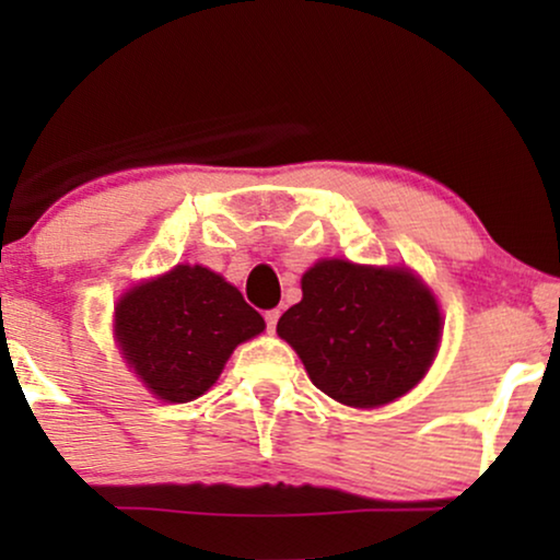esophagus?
<instances>
[{"mask_svg": "<svg viewBox=\"0 0 560 560\" xmlns=\"http://www.w3.org/2000/svg\"><path fill=\"white\" fill-rule=\"evenodd\" d=\"M278 318H280V311L272 308V311H265V324H267V331H275V326H278Z\"/></svg>", "mask_w": 560, "mask_h": 560, "instance_id": "esophagus-1", "label": "esophagus"}]
</instances>
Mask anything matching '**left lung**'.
Instances as JSON below:
<instances>
[{"instance_id":"1","label":"left lung","mask_w":560,"mask_h":560,"mask_svg":"<svg viewBox=\"0 0 560 560\" xmlns=\"http://www.w3.org/2000/svg\"><path fill=\"white\" fill-rule=\"evenodd\" d=\"M303 301L278 320L313 385L351 408H377L412 389L433 362L441 313L408 270L324 259L301 280Z\"/></svg>"}]
</instances>
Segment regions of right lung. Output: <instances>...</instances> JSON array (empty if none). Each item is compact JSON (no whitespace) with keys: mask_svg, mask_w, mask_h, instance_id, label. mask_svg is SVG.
Segmentation results:
<instances>
[{"mask_svg":"<svg viewBox=\"0 0 560 560\" xmlns=\"http://www.w3.org/2000/svg\"><path fill=\"white\" fill-rule=\"evenodd\" d=\"M262 328V316L240 290L201 265H178L129 290L114 318L129 366L167 402L201 397L219 380L236 343Z\"/></svg>","mask_w":560,"mask_h":560,"instance_id":"right-lung-1","label":"right lung"}]
</instances>
